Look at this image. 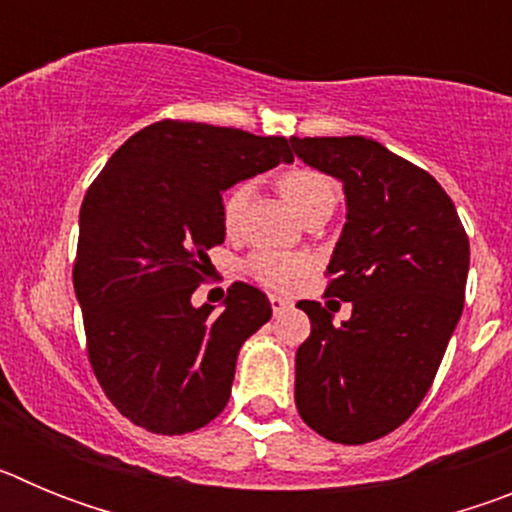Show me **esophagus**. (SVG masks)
Returning <instances> with one entry per match:
<instances>
[{
    "label": "esophagus",
    "instance_id": "esophagus-1",
    "mask_svg": "<svg viewBox=\"0 0 512 512\" xmlns=\"http://www.w3.org/2000/svg\"><path fill=\"white\" fill-rule=\"evenodd\" d=\"M269 302H271V310L274 312H284L292 307V300H287V297H279V295H271Z\"/></svg>",
    "mask_w": 512,
    "mask_h": 512
}]
</instances>
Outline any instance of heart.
<instances>
[{
  "label": "heart",
  "mask_w": 512,
  "mask_h": 512,
  "mask_svg": "<svg viewBox=\"0 0 512 512\" xmlns=\"http://www.w3.org/2000/svg\"><path fill=\"white\" fill-rule=\"evenodd\" d=\"M277 187L282 192L289 207L300 217L310 215L323 207H336L338 189L328 176L315 169H289L277 179ZM248 200V184H233L220 200V220L228 233H235L241 225L243 210ZM243 269L251 274L256 282L271 289H287L305 271V261L295 253L282 251H253L246 259Z\"/></svg>",
  "instance_id": "b5f03b06"
}]
</instances>
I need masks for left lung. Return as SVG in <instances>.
<instances>
[{"mask_svg": "<svg viewBox=\"0 0 512 512\" xmlns=\"http://www.w3.org/2000/svg\"><path fill=\"white\" fill-rule=\"evenodd\" d=\"M289 143L343 184L346 225L325 295L351 302L341 325L320 302H297L312 325L295 356L297 410L328 441H377L433 384L464 310L469 238L441 184L377 140Z\"/></svg>", "mask_w": 512, "mask_h": 512, "instance_id": "left-lung-1", "label": "left lung"}]
</instances>
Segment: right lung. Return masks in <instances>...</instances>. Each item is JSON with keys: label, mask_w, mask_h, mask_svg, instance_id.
Wrapping results in <instances>:
<instances>
[{"label": "right lung", "mask_w": 512, "mask_h": 512, "mask_svg": "<svg viewBox=\"0 0 512 512\" xmlns=\"http://www.w3.org/2000/svg\"><path fill=\"white\" fill-rule=\"evenodd\" d=\"M292 161L287 138L161 120L125 140L89 187L76 300L104 395L140 428L182 436L228 405L238 351L271 305L235 282L215 315L194 307L192 292L210 269L207 251L225 241V189Z\"/></svg>", "instance_id": "obj_1"}]
</instances>
